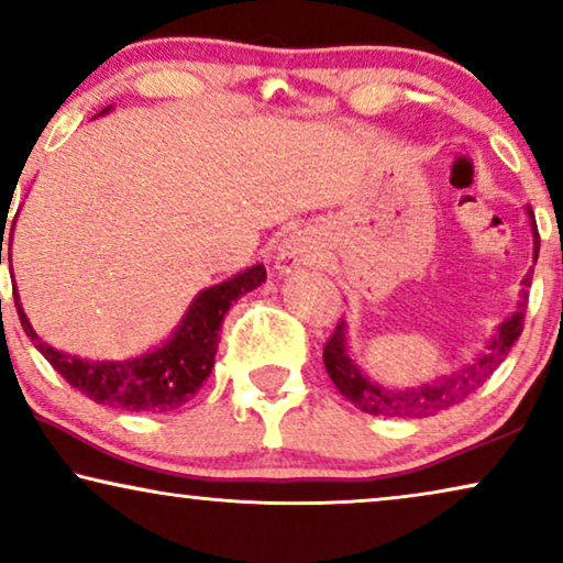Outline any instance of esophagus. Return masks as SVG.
<instances>
[{"mask_svg":"<svg viewBox=\"0 0 563 563\" xmlns=\"http://www.w3.org/2000/svg\"><path fill=\"white\" fill-rule=\"evenodd\" d=\"M314 261V251L312 245L305 241V238L299 235H289L284 238L282 245H279V256H276V268H282V272H295V268L305 266V264H312Z\"/></svg>","mask_w":563,"mask_h":563,"instance_id":"esophagus-1","label":"esophagus"}]
</instances>
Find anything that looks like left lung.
I'll use <instances>...</instances> for the list:
<instances>
[{
	"label": "left lung",
	"instance_id": "8db88e82",
	"mask_svg": "<svg viewBox=\"0 0 563 563\" xmlns=\"http://www.w3.org/2000/svg\"><path fill=\"white\" fill-rule=\"evenodd\" d=\"M526 212L530 220V230H533V261H536L538 251H541V238H538L533 210L526 207ZM530 279H533L530 274L522 279V287L526 289H520L518 310H515L505 322H499L495 335H492V341L487 345V351L461 366L459 372H451L449 376H438V379L420 384V387H407V389L382 387L379 382L368 379V376L356 366V361L351 358L349 330H345V322L341 320L335 325L333 338H330L325 345V353H322V361H325L330 379H333L338 391H341L351 405H356L358 410H364L368 415H387V418H428V415L449 410V407L464 402L474 389H479L482 384L489 379L492 372L503 364L515 341L520 338L522 318H526Z\"/></svg>",
	"mask_w": 563,
	"mask_h": 563
}]
</instances>
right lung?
<instances>
[{
	"label": "right lung",
	"mask_w": 563,
	"mask_h": 563,
	"mask_svg": "<svg viewBox=\"0 0 563 563\" xmlns=\"http://www.w3.org/2000/svg\"><path fill=\"white\" fill-rule=\"evenodd\" d=\"M110 110L112 107H104L99 114H107ZM12 230L7 233V245H12ZM264 282L266 268L264 264H256L241 274L230 276L225 282L214 284V287L202 289L191 299L189 310L184 312L181 322L164 343L141 353V356L122 361L79 358L53 349L30 325L18 289H14V307H18L22 328H25L30 341L35 343V349L81 395H87L99 405L120 407V410L168 412L189 402L207 376H210L214 353H218V335L230 305L238 302L245 291L261 287Z\"/></svg>",
	"instance_id": "right-lung-1"
}]
</instances>
